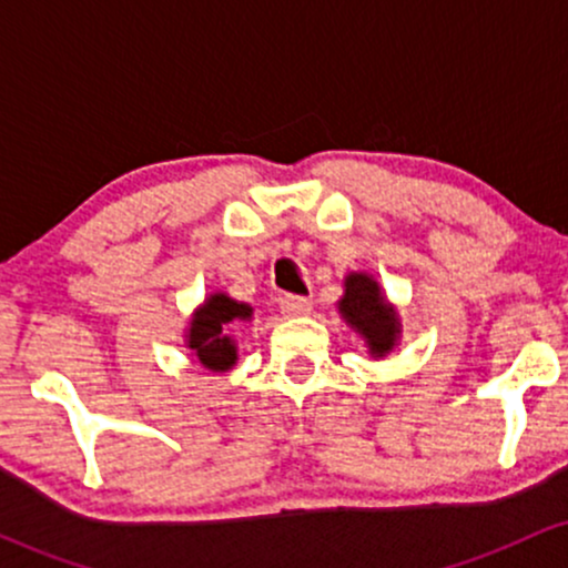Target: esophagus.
<instances>
[{
  "label": "esophagus",
  "instance_id": "esophagus-1",
  "mask_svg": "<svg viewBox=\"0 0 568 568\" xmlns=\"http://www.w3.org/2000/svg\"><path fill=\"white\" fill-rule=\"evenodd\" d=\"M310 310H312V302L304 296H285L283 302H280V312H283L285 317L310 315Z\"/></svg>",
  "mask_w": 568,
  "mask_h": 568
}]
</instances>
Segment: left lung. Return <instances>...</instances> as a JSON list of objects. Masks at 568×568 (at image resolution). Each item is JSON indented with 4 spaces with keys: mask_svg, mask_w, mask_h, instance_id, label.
Returning <instances> with one entry per match:
<instances>
[{
    "mask_svg": "<svg viewBox=\"0 0 568 568\" xmlns=\"http://www.w3.org/2000/svg\"><path fill=\"white\" fill-rule=\"evenodd\" d=\"M344 285H347V291H344L338 306H342V315L347 317V323L366 336L374 355H384V352L393 349L400 328H397L395 310L382 298L379 285L368 275H349Z\"/></svg>",
    "mask_w": 568,
    "mask_h": 568,
    "instance_id": "1",
    "label": "left lung"
}]
</instances>
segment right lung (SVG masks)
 <instances>
[{
    "instance_id": "right-lung-1",
    "label": "right lung",
    "mask_w": 568,
    "mask_h": 568,
    "mask_svg": "<svg viewBox=\"0 0 568 568\" xmlns=\"http://www.w3.org/2000/svg\"><path fill=\"white\" fill-rule=\"evenodd\" d=\"M251 306L234 302V298L216 293L202 304L189 328V347L197 352L200 363L211 371H226L237 361L234 342L224 334V325L232 321H247Z\"/></svg>"
}]
</instances>
